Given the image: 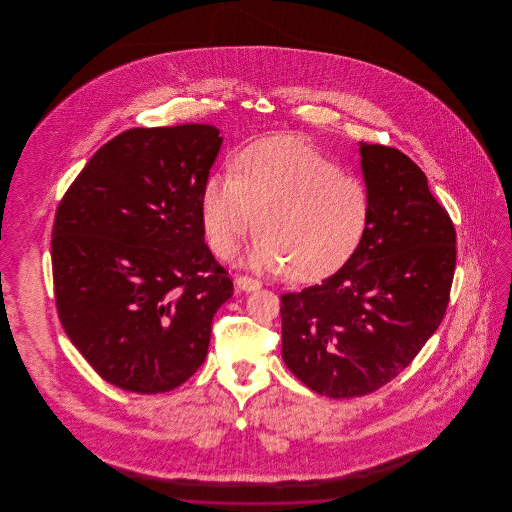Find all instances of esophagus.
I'll return each mask as SVG.
<instances>
[{
    "instance_id": "34e87169",
    "label": "esophagus",
    "mask_w": 512,
    "mask_h": 512,
    "mask_svg": "<svg viewBox=\"0 0 512 512\" xmlns=\"http://www.w3.org/2000/svg\"><path fill=\"white\" fill-rule=\"evenodd\" d=\"M236 288L242 292H255L261 288V284H259V280L242 274V276H236Z\"/></svg>"
}]
</instances>
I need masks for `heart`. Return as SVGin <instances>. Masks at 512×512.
I'll list each match as a JSON object with an SVG mask.
<instances>
[{"label":"heart","instance_id":"heart-1","mask_svg":"<svg viewBox=\"0 0 512 512\" xmlns=\"http://www.w3.org/2000/svg\"><path fill=\"white\" fill-rule=\"evenodd\" d=\"M201 220L220 259L255 228L249 265L317 282L338 272L363 244L370 222L365 182L299 136H270L244 147L234 176L213 172L201 188Z\"/></svg>","mask_w":512,"mask_h":512}]
</instances>
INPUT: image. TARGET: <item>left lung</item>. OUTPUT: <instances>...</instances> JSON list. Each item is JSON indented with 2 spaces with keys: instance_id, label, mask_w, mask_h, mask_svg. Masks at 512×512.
I'll return each instance as SVG.
<instances>
[{
  "instance_id": "8db88e82",
  "label": "left lung",
  "mask_w": 512,
  "mask_h": 512,
  "mask_svg": "<svg viewBox=\"0 0 512 512\" xmlns=\"http://www.w3.org/2000/svg\"><path fill=\"white\" fill-rule=\"evenodd\" d=\"M359 146L363 244L336 274L280 297L284 363L334 399L380 390L413 363L443 320L457 263L455 226L426 174L399 149Z\"/></svg>"
}]
</instances>
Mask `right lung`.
<instances>
[{"label":"right lung","mask_w":512,"mask_h":512,"mask_svg":"<svg viewBox=\"0 0 512 512\" xmlns=\"http://www.w3.org/2000/svg\"><path fill=\"white\" fill-rule=\"evenodd\" d=\"M220 144L209 124L130 128L99 147L57 207V315L82 357L121 390L184 384L234 293L205 244L199 207Z\"/></svg>","instance_id":"obj_1"}]
</instances>
